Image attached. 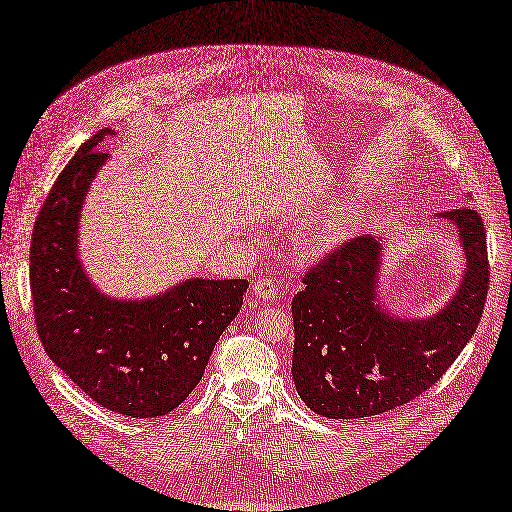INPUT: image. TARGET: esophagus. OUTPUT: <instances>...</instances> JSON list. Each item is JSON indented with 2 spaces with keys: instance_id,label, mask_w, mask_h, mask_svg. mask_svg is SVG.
<instances>
[{
  "instance_id": "34e87169",
  "label": "esophagus",
  "mask_w": 512,
  "mask_h": 512,
  "mask_svg": "<svg viewBox=\"0 0 512 512\" xmlns=\"http://www.w3.org/2000/svg\"><path fill=\"white\" fill-rule=\"evenodd\" d=\"M252 294L258 298V301H262V303H269V301H273L275 294H277V284H275L273 279L262 277V279H258L256 284H254Z\"/></svg>"
}]
</instances>
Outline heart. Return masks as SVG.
I'll list each match as a JSON object with an SVG mask.
<instances>
[{"label": "heart", "instance_id": "heart-1", "mask_svg": "<svg viewBox=\"0 0 512 512\" xmlns=\"http://www.w3.org/2000/svg\"><path fill=\"white\" fill-rule=\"evenodd\" d=\"M351 220L354 218H351L349 211H337V214H332L326 222H322L313 231L311 248L313 250H328V248H332V245H337L349 233Z\"/></svg>", "mask_w": 512, "mask_h": 512}]
</instances>
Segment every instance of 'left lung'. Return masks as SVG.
<instances>
[{
    "label": "left lung",
    "instance_id": "1",
    "mask_svg": "<svg viewBox=\"0 0 512 512\" xmlns=\"http://www.w3.org/2000/svg\"><path fill=\"white\" fill-rule=\"evenodd\" d=\"M462 237L466 271L449 305L426 320H394L377 305V239L356 237L317 260L292 298V377L307 407L358 419L411 402L447 373L481 322L489 288L483 218L445 211Z\"/></svg>",
    "mask_w": 512,
    "mask_h": 512
}]
</instances>
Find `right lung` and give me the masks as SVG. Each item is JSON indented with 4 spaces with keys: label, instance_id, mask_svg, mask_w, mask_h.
Instances as JSON below:
<instances>
[{
    "label": "right lung",
    "instance_id": "1",
    "mask_svg": "<svg viewBox=\"0 0 512 512\" xmlns=\"http://www.w3.org/2000/svg\"><path fill=\"white\" fill-rule=\"evenodd\" d=\"M101 129L59 173L33 226V317L48 358L101 407L167 415L199 385L220 334L235 320L245 279H190L148 301L103 296L78 260L82 201L108 135Z\"/></svg>",
    "mask_w": 512,
    "mask_h": 512
}]
</instances>
